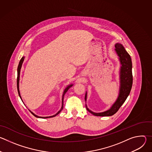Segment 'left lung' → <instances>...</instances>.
Masks as SVG:
<instances>
[{
	"label": "left lung",
	"instance_id": "left-lung-1",
	"mask_svg": "<svg viewBox=\"0 0 152 152\" xmlns=\"http://www.w3.org/2000/svg\"><path fill=\"white\" fill-rule=\"evenodd\" d=\"M115 48V50L117 55L119 57L120 64L121 65L120 71V86L119 95L115 102L113 104L110 109L103 113H94L90 110L86 105V108L87 111L95 116H111L115 114L118 111L120 107L126 100L132 88L133 77L132 72V64L131 58L129 54L126 52L124 48L121 44L116 43ZM86 96H87V94L86 93L85 96V101L86 100Z\"/></svg>",
	"mask_w": 152,
	"mask_h": 152
}]
</instances>
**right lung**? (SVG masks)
<instances>
[{
	"mask_svg": "<svg viewBox=\"0 0 152 152\" xmlns=\"http://www.w3.org/2000/svg\"><path fill=\"white\" fill-rule=\"evenodd\" d=\"M24 59H25V57L24 56H23L22 58H21V59H20V62H19V64H18V68H17V90H18V95H19V96H20V99H21V96H20V91H19V80H20V69H21V66H22V64H23V61H24ZM73 86V84H72V85H69L64 90V93H63V94H62V107H61V110L56 114H55V115H52V116H50V117H39V116H38V115H36L35 114H34L32 112H31V111H30V112L32 114V115H34L35 117H37V118H51V117H55L56 115H57L58 114H59L60 113V112L62 110V109H63V100H64V95H65V94L66 93V92L69 90V89L70 88V87H72V86Z\"/></svg>",
	"mask_w": 152,
	"mask_h": 152,
	"instance_id": "right-lung-1",
	"label": "right lung"
}]
</instances>
